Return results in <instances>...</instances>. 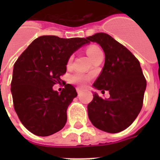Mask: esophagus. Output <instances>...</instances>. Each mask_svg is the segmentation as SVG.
I'll use <instances>...</instances> for the list:
<instances>
[{
  "instance_id": "obj_1",
  "label": "esophagus",
  "mask_w": 160,
  "mask_h": 160,
  "mask_svg": "<svg viewBox=\"0 0 160 160\" xmlns=\"http://www.w3.org/2000/svg\"><path fill=\"white\" fill-rule=\"evenodd\" d=\"M76 91H77V92H78V94H80V92H82L83 89H82V88H80V87H77Z\"/></svg>"
}]
</instances>
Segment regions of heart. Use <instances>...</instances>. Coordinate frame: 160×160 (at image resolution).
Returning a JSON list of instances; mask_svg holds the SVG:
<instances>
[{"instance_id":"heart-1","label":"heart","mask_w":160,"mask_h":160,"mask_svg":"<svg viewBox=\"0 0 160 160\" xmlns=\"http://www.w3.org/2000/svg\"><path fill=\"white\" fill-rule=\"evenodd\" d=\"M101 52H102V50H101L98 47H97V46H91V47H89V48L87 49V56H89V58L91 59V61H92V60ZM72 62H73V56H70L69 59L68 61V63H67V66L69 68V67L72 65ZM88 79H89V77L87 76L86 74H84V73H74L73 76L71 77V81H72L73 83L79 84V85L83 86V85H85V84L87 83Z\"/></svg>"}]
</instances>
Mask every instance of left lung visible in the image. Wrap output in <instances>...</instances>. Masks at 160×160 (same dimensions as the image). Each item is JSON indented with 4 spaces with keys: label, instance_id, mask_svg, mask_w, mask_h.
Masks as SVG:
<instances>
[{
    "label": "left lung",
    "instance_id": "8db88e82",
    "mask_svg": "<svg viewBox=\"0 0 160 160\" xmlns=\"http://www.w3.org/2000/svg\"><path fill=\"white\" fill-rule=\"evenodd\" d=\"M104 49L105 62L93 83L98 90L109 91L111 97L97 93L87 106L88 117L95 127L108 133H118L129 127L140 113L147 87L140 62L128 49L106 33L87 37Z\"/></svg>",
    "mask_w": 160,
    "mask_h": 160
}]
</instances>
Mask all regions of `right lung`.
Masks as SVG:
<instances>
[{
  "instance_id": "add662e5",
  "label": "right lung",
  "mask_w": 160,
  "mask_h": 160,
  "mask_svg": "<svg viewBox=\"0 0 160 160\" xmlns=\"http://www.w3.org/2000/svg\"><path fill=\"white\" fill-rule=\"evenodd\" d=\"M86 43L88 41L84 38L41 36L14 63L11 82L13 107L32 134L49 136L65 126L67 110L77 92L62 76L70 56ZM62 82L64 88L61 94L52 90L54 84Z\"/></svg>"
}]
</instances>
